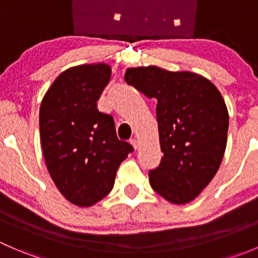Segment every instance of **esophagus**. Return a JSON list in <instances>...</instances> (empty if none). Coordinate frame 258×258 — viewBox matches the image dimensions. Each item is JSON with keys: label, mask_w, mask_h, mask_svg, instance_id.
Returning a JSON list of instances; mask_svg holds the SVG:
<instances>
[{"label": "esophagus", "mask_w": 258, "mask_h": 258, "mask_svg": "<svg viewBox=\"0 0 258 258\" xmlns=\"http://www.w3.org/2000/svg\"><path fill=\"white\" fill-rule=\"evenodd\" d=\"M130 144H131L132 146H134V148H135V150H137V148L140 147V144H139V141H137L136 139H131V140H130Z\"/></svg>", "instance_id": "esophagus-1"}]
</instances>
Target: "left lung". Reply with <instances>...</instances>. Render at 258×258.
<instances>
[{"label":"left lung","instance_id":"left-lung-1","mask_svg":"<svg viewBox=\"0 0 258 258\" xmlns=\"http://www.w3.org/2000/svg\"><path fill=\"white\" fill-rule=\"evenodd\" d=\"M124 80L157 100L161 163L150 171L153 191L175 205L194 201L220 168L227 145L228 111L206 77L157 66L131 67Z\"/></svg>","mask_w":258,"mask_h":258}]
</instances>
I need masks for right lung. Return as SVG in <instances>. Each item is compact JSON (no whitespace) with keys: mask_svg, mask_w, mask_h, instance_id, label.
Returning <instances> with one entry per match:
<instances>
[{"mask_svg":"<svg viewBox=\"0 0 258 258\" xmlns=\"http://www.w3.org/2000/svg\"><path fill=\"white\" fill-rule=\"evenodd\" d=\"M111 77L107 63L70 67L53 81L40 107V136L51 178L64 199L90 207L113 188L116 171L132 152L117 139L112 116L97 110Z\"/></svg>","mask_w":258,"mask_h":258,"instance_id":"obj_1","label":"right lung"}]
</instances>
